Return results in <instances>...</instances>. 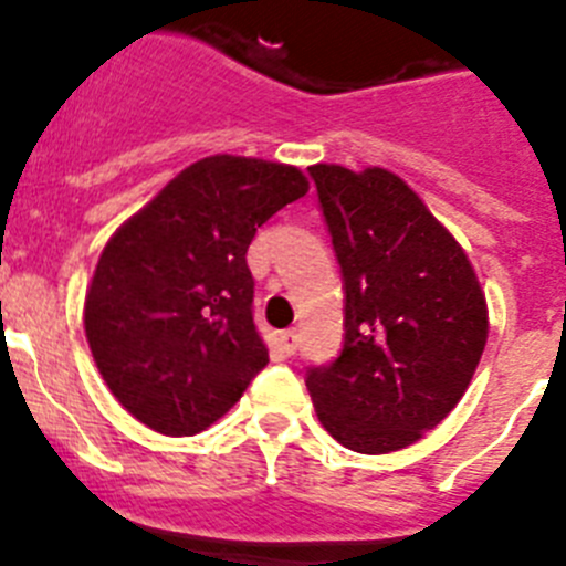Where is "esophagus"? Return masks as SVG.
Segmentation results:
<instances>
[{"instance_id": "1", "label": "esophagus", "mask_w": 566, "mask_h": 566, "mask_svg": "<svg viewBox=\"0 0 566 566\" xmlns=\"http://www.w3.org/2000/svg\"><path fill=\"white\" fill-rule=\"evenodd\" d=\"M297 342H300V336H297V331H294V328L280 331V350H283L286 356H292L294 350H297Z\"/></svg>"}]
</instances>
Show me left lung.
Returning a JSON list of instances; mask_svg holds the SVG:
<instances>
[{"label": "left lung", "instance_id": "obj_1", "mask_svg": "<svg viewBox=\"0 0 566 566\" xmlns=\"http://www.w3.org/2000/svg\"><path fill=\"white\" fill-rule=\"evenodd\" d=\"M345 289V342L305 387L331 438L385 454L463 398L489 311L469 258L407 181L385 168H308Z\"/></svg>", "mask_w": 566, "mask_h": 566}]
</instances>
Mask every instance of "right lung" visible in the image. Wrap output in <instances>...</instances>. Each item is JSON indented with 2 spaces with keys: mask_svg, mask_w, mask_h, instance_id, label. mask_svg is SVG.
<instances>
[{
  "mask_svg": "<svg viewBox=\"0 0 566 566\" xmlns=\"http://www.w3.org/2000/svg\"><path fill=\"white\" fill-rule=\"evenodd\" d=\"M305 193L292 165L219 154L181 170L106 243L83 325L103 381L145 427L201 432L266 367L247 249Z\"/></svg>",
  "mask_w": 566,
  "mask_h": 566,
  "instance_id": "obj_1",
  "label": "right lung"
}]
</instances>
